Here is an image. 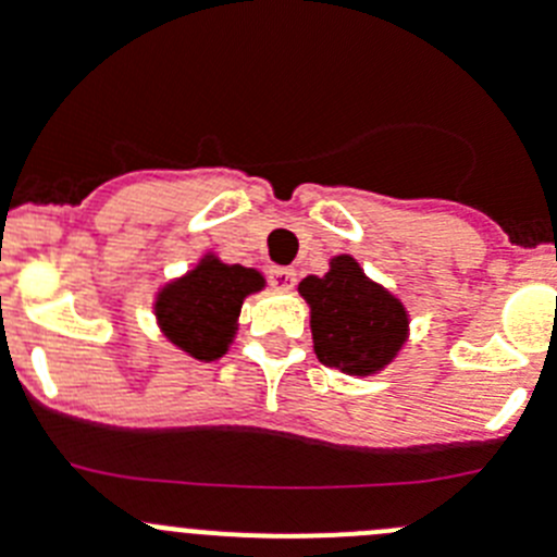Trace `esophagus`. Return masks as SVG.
Segmentation results:
<instances>
[{"instance_id": "obj_1", "label": "esophagus", "mask_w": 557, "mask_h": 557, "mask_svg": "<svg viewBox=\"0 0 557 557\" xmlns=\"http://www.w3.org/2000/svg\"><path fill=\"white\" fill-rule=\"evenodd\" d=\"M270 284H273L275 289H293L295 270L282 268V264H273V268H270Z\"/></svg>"}]
</instances>
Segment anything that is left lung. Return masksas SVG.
I'll return each instance as SVG.
<instances>
[{
    "label": "left lung",
    "instance_id": "obj_1",
    "mask_svg": "<svg viewBox=\"0 0 557 557\" xmlns=\"http://www.w3.org/2000/svg\"><path fill=\"white\" fill-rule=\"evenodd\" d=\"M298 289L312 306L314 354L323 364L370 375L389 364L406 342L403 304L370 282L354 257L331 259L323 278L306 275Z\"/></svg>",
    "mask_w": 557,
    "mask_h": 557
}]
</instances>
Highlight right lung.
Masks as SVG:
<instances>
[{"mask_svg": "<svg viewBox=\"0 0 557 557\" xmlns=\"http://www.w3.org/2000/svg\"><path fill=\"white\" fill-rule=\"evenodd\" d=\"M262 287L264 278L257 270L207 257L185 278L162 289L154 312L173 345L212 361L226 354L245 295Z\"/></svg>", "mask_w": 557, "mask_h": 557, "instance_id": "right-lung-1", "label": "right lung"}]
</instances>
